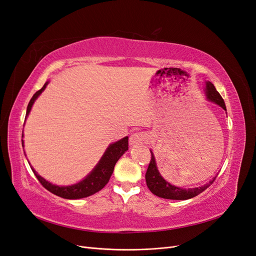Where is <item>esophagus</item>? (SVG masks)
<instances>
[{
	"instance_id": "1",
	"label": "esophagus",
	"mask_w": 256,
	"mask_h": 256,
	"mask_svg": "<svg viewBox=\"0 0 256 256\" xmlns=\"http://www.w3.org/2000/svg\"><path fill=\"white\" fill-rule=\"evenodd\" d=\"M148 140V136L142 131H136L130 136V144L131 145H140L143 144L145 141Z\"/></svg>"
}]
</instances>
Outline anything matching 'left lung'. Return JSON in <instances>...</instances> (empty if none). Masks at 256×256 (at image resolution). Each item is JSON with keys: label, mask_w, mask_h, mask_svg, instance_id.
<instances>
[{"label": "left lung", "mask_w": 256, "mask_h": 256, "mask_svg": "<svg viewBox=\"0 0 256 256\" xmlns=\"http://www.w3.org/2000/svg\"><path fill=\"white\" fill-rule=\"evenodd\" d=\"M206 95H207V98L210 100V102L219 104L221 108H223L224 110H226V104H224L223 98L221 97L219 92H216L214 85L212 82L206 83ZM150 154H152L150 162L148 164V168H147V171L145 174V180H146L147 187H148L150 192L159 198H168V200H180L194 198V196H198L200 193L205 191L209 187V186L212 184V182L216 180V177H214L212 180H210L208 184L202 186V187H198V188L182 189V188L175 187V186H172L171 184H168V182H166L164 180V178L161 177L160 173L158 172L154 154L152 152H150Z\"/></svg>", "instance_id": "1"}]
</instances>
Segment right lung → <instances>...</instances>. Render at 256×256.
Returning <instances> with one entry per match:
<instances>
[{"mask_svg":"<svg viewBox=\"0 0 256 256\" xmlns=\"http://www.w3.org/2000/svg\"><path fill=\"white\" fill-rule=\"evenodd\" d=\"M48 82L46 83L44 86L37 90L33 95L32 99L30 100L28 110H26V116L30 113L32 106L35 102V99L42 94V92L47 86ZM128 150V136L122 138V140L111 144L108 150H106L104 154L102 156V160L99 161V164L96 166V168L92 170V173L83 180L82 182L76 184L74 186H68V187H60V186L52 184L49 182H47L42 176L38 175L34 170L33 172L37 180L42 184L48 191H50L53 194L58 196L69 198V200H76V198H86L90 196L95 194L96 192L102 190L104 186L109 182L110 177L114 171V166L116 162L122 156V154Z\"/></svg>","mask_w":256,"mask_h":256,"instance_id":"add662e5","label":"right lung"}]
</instances>
